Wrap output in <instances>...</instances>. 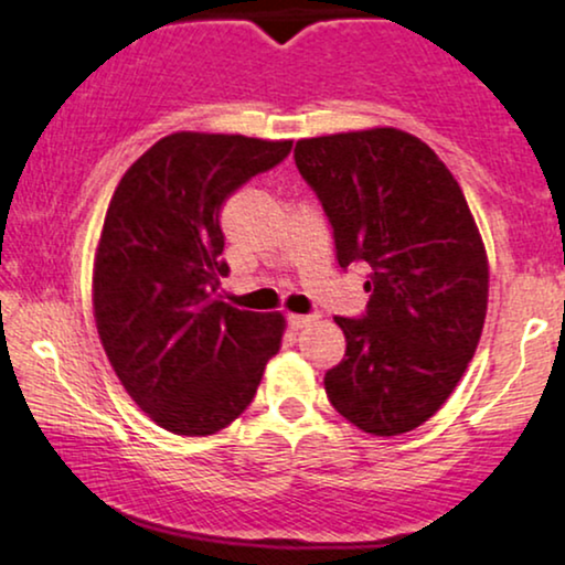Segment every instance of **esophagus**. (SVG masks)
I'll list each match as a JSON object with an SVG mask.
<instances>
[{"label": "esophagus", "instance_id": "obj_1", "mask_svg": "<svg viewBox=\"0 0 565 565\" xmlns=\"http://www.w3.org/2000/svg\"><path fill=\"white\" fill-rule=\"evenodd\" d=\"M316 321H318V312H308V316H300V312H291V316H289V326L295 331L308 329V326L316 323Z\"/></svg>", "mask_w": 565, "mask_h": 565}]
</instances>
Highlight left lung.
<instances>
[{
	"mask_svg": "<svg viewBox=\"0 0 565 565\" xmlns=\"http://www.w3.org/2000/svg\"><path fill=\"white\" fill-rule=\"evenodd\" d=\"M295 162L334 228L337 263L369 274L363 316L334 318L348 352L326 394L358 429L413 431L458 386L484 329L489 268L466 196L397 128L300 139Z\"/></svg>",
	"mask_w": 565,
	"mask_h": 565,
	"instance_id": "1",
	"label": "left lung"
}]
</instances>
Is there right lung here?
I'll return each mask as SVG.
<instances>
[{
    "label": "right lung",
    "instance_id": "right-lung-1",
    "mask_svg": "<svg viewBox=\"0 0 565 565\" xmlns=\"http://www.w3.org/2000/svg\"><path fill=\"white\" fill-rule=\"evenodd\" d=\"M289 152L291 141L179 131L115 189L94 257V318L120 384L162 429H226L281 348V312L231 308L217 289L228 276L223 202Z\"/></svg>",
    "mask_w": 565,
    "mask_h": 565
}]
</instances>
